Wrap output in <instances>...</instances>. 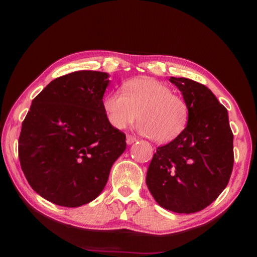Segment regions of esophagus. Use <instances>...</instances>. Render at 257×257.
<instances>
[{
    "label": "esophagus",
    "mask_w": 257,
    "mask_h": 257,
    "mask_svg": "<svg viewBox=\"0 0 257 257\" xmlns=\"http://www.w3.org/2000/svg\"><path fill=\"white\" fill-rule=\"evenodd\" d=\"M136 141H137V139H136L134 136L128 135L127 138H125V143H127V145H133L134 143H136Z\"/></svg>",
    "instance_id": "34e87169"
}]
</instances>
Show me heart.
<instances>
[{"label": "heart", "mask_w": 257, "mask_h": 257, "mask_svg": "<svg viewBox=\"0 0 257 257\" xmlns=\"http://www.w3.org/2000/svg\"><path fill=\"white\" fill-rule=\"evenodd\" d=\"M102 107L113 128L123 129L138 117L139 132L160 144L176 139L189 120L184 98L151 77L128 80L123 91L109 92L103 98Z\"/></svg>", "instance_id": "heart-1"}]
</instances>
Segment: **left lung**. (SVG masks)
Wrapping results in <instances>:
<instances>
[{
	"mask_svg": "<svg viewBox=\"0 0 257 257\" xmlns=\"http://www.w3.org/2000/svg\"><path fill=\"white\" fill-rule=\"evenodd\" d=\"M189 106L187 127L158 147L146 182L157 203L176 213L210 205L226 188L233 170V133L226 108L200 83L170 77Z\"/></svg>",
	"mask_w": 257,
	"mask_h": 257,
	"instance_id": "obj_1",
	"label": "left lung"
}]
</instances>
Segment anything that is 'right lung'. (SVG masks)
<instances>
[{"label":"right lung","mask_w":257,"mask_h":257,"mask_svg":"<svg viewBox=\"0 0 257 257\" xmlns=\"http://www.w3.org/2000/svg\"><path fill=\"white\" fill-rule=\"evenodd\" d=\"M108 77L79 70L54 79L22 122L21 168L32 189L54 204L95 200L125 149V135L109 123L102 107Z\"/></svg>","instance_id":"add662e5"}]
</instances>
